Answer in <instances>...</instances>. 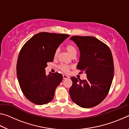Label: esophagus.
Masks as SVG:
<instances>
[{
	"instance_id": "obj_1",
	"label": "esophagus",
	"mask_w": 129,
	"mask_h": 129,
	"mask_svg": "<svg viewBox=\"0 0 129 129\" xmlns=\"http://www.w3.org/2000/svg\"><path fill=\"white\" fill-rule=\"evenodd\" d=\"M62 77H63V79H64V80H65V79H68V78H69V76H66V75H64L62 76Z\"/></svg>"
}]
</instances>
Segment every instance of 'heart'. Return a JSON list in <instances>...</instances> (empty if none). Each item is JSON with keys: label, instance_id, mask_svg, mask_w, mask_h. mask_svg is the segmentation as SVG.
<instances>
[{"label": "heart", "instance_id": "heart-1", "mask_svg": "<svg viewBox=\"0 0 129 129\" xmlns=\"http://www.w3.org/2000/svg\"><path fill=\"white\" fill-rule=\"evenodd\" d=\"M66 49L68 52V53L69 54V55L71 56L72 57H76V54H77V49L75 45L73 44L68 45L66 47ZM59 52H60L59 49H57L56 50V51L54 53V58H56L58 56ZM59 68L63 72H68L69 71V69L71 68V67L68 66V65H60L59 66Z\"/></svg>", "mask_w": 129, "mask_h": 129}]
</instances>
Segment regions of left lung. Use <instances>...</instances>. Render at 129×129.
<instances>
[{
	"label": "left lung",
	"instance_id": "1",
	"mask_svg": "<svg viewBox=\"0 0 129 129\" xmlns=\"http://www.w3.org/2000/svg\"><path fill=\"white\" fill-rule=\"evenodd\" d=\"M70 39L80 52L77 68L85 73L87 78L72 77L69 94L79 106L92 108L101 103L110 90L114 71L112 52L108 45L92 36H73Z\"/></svg>",
	"mask_w": 129,
	"mask_h": 129
}]
</instances>
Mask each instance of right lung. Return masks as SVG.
Returning <instances> with one entry per match:
<instances>
[{
  "label": "right lung",
  "mask_w": 129,
  "mask_h": 129,
  "mask_svg": "<svg viewBox=\"0 0 129 129\" xmlns=\"http://www.w3.org/2000/svg\"><path fill=\"white\" fill-rule=\"evenodd\" d=\"M69 35L48 32L37 34L21 48L16 71L21 90L25 97L36 105L51 102L62 76L57 72L46 75L47 62H52L54 53Z\"/></svg>",
  "instance_id": "obj_1"
}]
</instances>
